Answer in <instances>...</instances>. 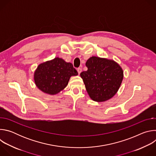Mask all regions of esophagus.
Here are the masks:
<instances>
[{
  "mask_svg": "<svg viewBox=\"0 0 156 156\" xmlns=\"http://www.w3.org/2000/svg\"><path fill=\"white\" fill-rule=\"evenodd\" d=\"M77 71H78V74L80 75V74L81 73V72H82V69H81V68H78V69H77Z\"/></svg>",
  "mask_w": 156,
  "mask_h": 156,
  "instance_id": "obj_1",
  "label": "esophagus"
}]
</instances>
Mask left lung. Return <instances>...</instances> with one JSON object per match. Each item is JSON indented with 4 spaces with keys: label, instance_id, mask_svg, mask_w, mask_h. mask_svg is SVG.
I'll return each mask as SVG.
<instances>
[{
    "label": "left lung",
    "instance_id": "obj_1",
    "mask_svg": "<svg viewBox=\"0 0 156 156\" xmlns=\"http://www.w3.org/2000/svg\"><path fill=\"white\" fill-rule=\"evenodd\" d=\"M87 71L80 73L90 98L104 102L118 91L123 78L121 66L113 60L93 56L86 62Z\"/></svg>",
    "mask_w": 156,
    "mask_h": 156
}]
</instances>
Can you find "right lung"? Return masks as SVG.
Here are the masks:
<instances>
[{
	"label": "right lung",
	"instance_id": "add662e5",
	"mask_svg": "<svg viewBox=\"0 0 156 156\" xmlns=\"http://www.w3.org/2000/svg\"><path fill=\"white\" fill-rule=\"evenodd\" d=\"M78 74L72 63L56 57L38 65L34 73V80L41 91L54 95L67 86L72 76Z\"/></svg>",
	"mask_w": 156,
	"mask_h": 156
}]
</instances>
